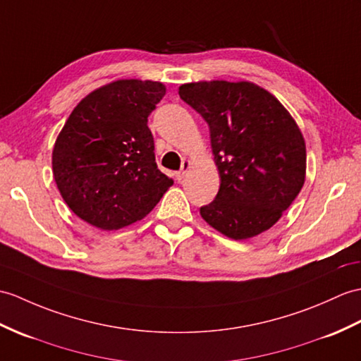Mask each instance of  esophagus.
Wrapping results in <instances>:
<instances>
[{
	"mask_svg": "<svg viewBox=\"0 0 361 361\" xmlns=\"http://www.w3.org/2000/svg\"><path fill=\"white\" fill-rule=\"evenodd\" d=\"M189 167H190V161H183V164H181V171H180V172H177V180H178V181H181L184 177H186V173H188V171H189Z\"/></svg>",
	"mask_w": 361,
	"mask_h": 361,
	"instance_id": "34e87169",
	"label": "esophagus"
}]
</instances>
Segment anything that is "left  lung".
Instances as JSON below:
<instances>
[{
  "label": "left lung",
  "mask_w": 361,
  "mask_h": 361,
  "mask_svg": "<svg viewBox=\"0 0 361 361\" xmlns=\"http://www.w3.org/2000/svg\"><path fill=\"white\" fill-rule=\"evenodd\" d=\"M178 94L209 124L221 180L215 200L200 207L203 220L232 240L271 229L305 184L306 145L295 120L249 81L188 82Z\"/></svg>",
  "instance_id": "8db88e82"
}]
</instances>
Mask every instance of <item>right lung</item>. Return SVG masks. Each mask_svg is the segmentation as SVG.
Returning <instances> with one entry per match:
<instances>
[{
	"instance_id": "obj_1",
	"label": "right lung",
	"mask_w": 361,
	"mask_h": 361,
	"mask_svg": "<svg viewBox=\"0 0 361 361\" xmlns=\"http://www.w3.org/2000/svg\"><path fill=\"white\" fill-rule=\"evenodd\" d=\"M166 95L158 81L116 80L73 109L52 152L56 188L81 220L116 231L152 211L173 180L158 169L147 116Z\"/></svg>"
}]
</instances>
